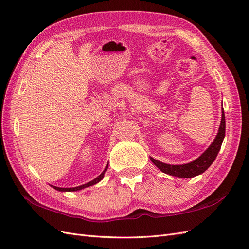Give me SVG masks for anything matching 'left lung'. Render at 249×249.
Instances as JSON below:
<instances>
[{
	"instance_id": "left-lung-1",
	"label": "left lung",
	"mask_w": 249,
	"mask_h": 249,
	"mask_svg": "<svg viewBox=\"0 0 249 249\" xmlns=\"http://www.w3.org/2000/svg\"><path fill=\"white\" fill-rule=\"evenodd\" d=\"M224 137H225V117H224V111L222 108L221 123H220L217 136L214 142L211 144V146L199 156V158L196 159L193 161L189 162V164H184V165H169V164H165V162H161L160 160H156L152 158H150V160L161 172L172 175V176L180 177V178H191V177H194L203 173L205 170L213 164V161L215 160L220 151V148H221Z\"/></svg>"
}]
</instances>
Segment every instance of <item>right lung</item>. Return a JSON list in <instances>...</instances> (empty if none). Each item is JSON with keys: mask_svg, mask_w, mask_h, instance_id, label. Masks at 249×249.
<instances>
[{"mask_svg": "<svg viewBox=\"0 0 249 249\" xmlns=\"http://www.w3.org/2000/svg\"><path fill=\"white\" fill-rule=\"evenodd\" d=\"M107 168H108V165H106V167H105V169H104V171H103L100 175H99L98 177H96V178L93 179L91 181H89V182H88V183H85V184H82V186L75 187V188H59V187L52 186V188H54L55 190H57V191H60V192H73V191H79V190H82V189H84V188L94 186V184H96V183H98L99 181L102 180V178L104 177V173H105L106 170H107Z\"/></svg>", "mask_w": 249, "mask_h": 249, "instance_id": "1", "label": "right lung"}]
</instances>
